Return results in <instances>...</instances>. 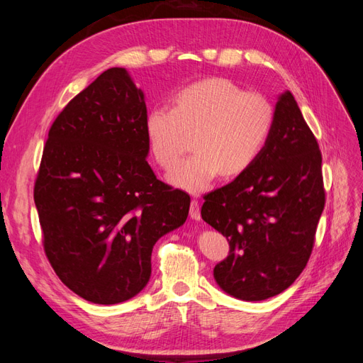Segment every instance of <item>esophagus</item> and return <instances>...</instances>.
I'll use <instances>...</instances> for the list:
<instances>
[{
    "instance_id": "1",
    "label": "esophagus",
    "mask_w": 363,
    "mask_h": 363,
    "mask_svg": "<svg viewBox=\"0 0 363 363\" xmlns=\"http://www.w3.org/2000/svg\"><path fill=\"white\" fill-rule=\"evenodd\" d=\"M189 215L195 221H200L201 219V212H200V204L199 200H192L191 201V207H189Z\"/></svg>"
}]
</instances>
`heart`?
Segmentation results:
<instances>
[{
	"instance_id": "1",
	"label": "heart",
	"mask_w": 363,
	"mask_h": 363,
	"mask_svg": "<svg viewBox=\"0 0 363 363\" xmlns=\"http://www.w3.org/2000/svg\"><path fill=\"white\" fill-rule=\"evenodd\" d=\"M144 124L151 155L164 169L179 162L186 135L194 133L195 152L168 174V182L200 194L221 172L236 177L257 160L272 131L274 107L260 94L212 77L179 89L171 108H150Z\"/></svg>"
}]
</instances>
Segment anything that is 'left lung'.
Returning a JSON list of instances; mask_svg holds the SVG:
<instances>
[{
  "mask_svg": "<svg viewBox=\"0 0 363 363\" xmlns=\"http://www.w3.org/2000/svg\"><path fill=\"white\" fill-rule=\"evenodd\" d=\"M321 162L298 104L284 91L257 160L232 183L204 195L201 218L230 244L227 259L213 269L224 292L262 301L300 276L324 211Z\"/></svg>",
  "mask_w": 363,
  "mask_h": 363,
  "instance_id": "8db88e82",
  "label": "left lung"
}]
</instances>
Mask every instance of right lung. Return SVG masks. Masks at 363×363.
<instances>
[{"label": "right lung", "mask_w": 363, "mask_h": 363, "mask_svg": "<svg viewBox=\"0 0 363 363\" xmlns=\"http://www.w3.org/2000/svg\"><path fill=\"white\" fill-rule=\"evenodd\" d=\"M145 94L111 68L54 121L35 184L51 267L95 304L133 298L151 276L157 240L184 224L191 196L147 162Z\"/></svg>", "instance_id": "1"}]
</instances>
